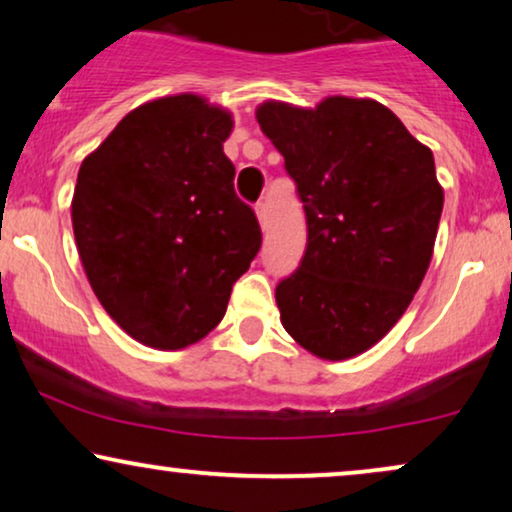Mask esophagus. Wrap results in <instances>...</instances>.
Masks as SVG:
<instances>
[{"label":"esophagus","instance_id":"1","mask_svg":"<svg viewBox=\"0 0 512 512\" xmlns=\"http://www.w3.org/2000/svg\"><path fill=\"white\" fill-rule=\"evenodd\" d=\"M256 214H258V221H261V226L268 228V205H265V202H258Z\"/></svg>","mask_w":512,"mask_h":512}]
</instances>
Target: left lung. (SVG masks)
<instances>
[{
    "label": "left lung",
    "instance_id": "1",
    "mask_svg": "<svg viewBox=\"0 0 512 512\" xmlns=\"http://www.w3.org/2000/svg\"><path fill=\"white\" fill-rule=\"evenodd\" d=\"M256 118L307 221L300 265L275 289L286 333L321 359L366 352L403 317L431 263L443 212L433 153L373 100L265 102Z\"/></svg>",
    "mask_w": 512,
    "mask_h": 512
}]
</instances>
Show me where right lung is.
<instances>
[{"label": "right lung", "mask_w": 512, "mask_h": 512, "mask_svg": "<svg viewBox=\"0 0 512 512\" xmlns=\"http://www.w3.org/2000/svg\"><path fill=\"white\" fill-rule=\"evenodd\" d=\"M230 128L198 95L163 97L130 111L79 170L72 223L88 282L149 347L205 338L261 249L223 153Z\"/></svg>", "instance_id": "add662e5"}]
</instances>
